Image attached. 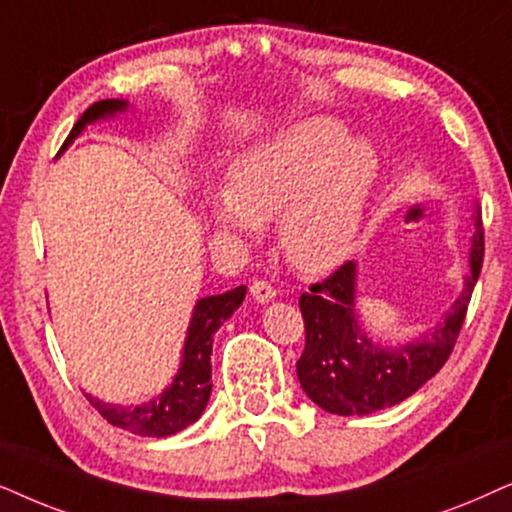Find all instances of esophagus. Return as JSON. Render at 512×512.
<instances>
[{"mask_svg": "<svg viewBox=\"0 0 512 512\" xmlns=\"http://www.w3.org/2000/svg\"><path fill=\"white\" fill-rule=\"evenodd\" d=\"M250 292L260 304H267L276 297V288L269 281H264V278H257V281L250 285Z\"/></svg>", "mask_w": 512, "mask_h": 512, "instance_id": "34e87169", "label": "esophagus"}]
</instances>
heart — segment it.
I'll use <instances>...</instances> for the list:
<instances>
[{
  "instance_id": "b5f03b06",
  "label": "heart",
  "mask_w": 512,
  "mask_h": 512,
  "mask_svg": "<svg viewBox=\"0 0 512 512\" xmlns=\"http://www.w3.org/2000/svg\"><path fill=\"white\" fill-rule=\"evenodd\" d=\"M377 173L370 142L349 140L339 121L309 119L241 156L229 187L208 189V213L224 236L255 234L276 220L285 260L323 274L356 245Z\"/></svg>"
}]
</instances>
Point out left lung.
<instances>
[{
    "label": "left lung",
    "mask_w": 512,
    "mask_h": 512,
    "mask_svg": "<svg viewBox=\"0 0 512 512\" xmlns=\"http://www.w3.org/2000/svg\"><path fill=\"white\" fill-rule=\"evenodd\" d=\"M485 260L482 224L470 250V274L466 288L442 323L417 342L381 349L360 332L353 316L356 297V267L344 262L320 283L309 285L299 297L306 344L297 360V377L306 395L325 412L372 414L403 403L440 372L452 356L456 339L466 320L473 288Z\"/></svg>",
    "instance_id": "left-lung-1"
}]
</instances>
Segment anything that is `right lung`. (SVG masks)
Wrapping results in <instances>:
<instances>
[{"label":"right lung","mask_w":512,"mask_h":512,"mask_svg":"<svg viewBox=\"0 0 512 512\" xmlns=\"http://www.w3.org/2000/svg\"><path fill=\"white\" fill-rule=\"evenodd\" d=\"M124 100H100L93 102L91 107L81 114V119L74 124V128L67 135L65 145L77 138L84 131L88 121L102 119L105 114H114L124 109ZM63 145V147H65ZM245 297V285L224 292V295L206 297L196 304L192 323H189L187 342H185V356H182V367L177 372L173 386L166 388L154 400L140 407H124V405H109L102 403L98 398L86 395L102 419L107 424L124 428L128 433L142 435V438H166V435H175L182 428L194 424L201 417L203 407L208 405L210 398V353H213V335L217 332L224 320L241 306Z\"/></svg>","instance_id":"obj_1"}]
</instances>
